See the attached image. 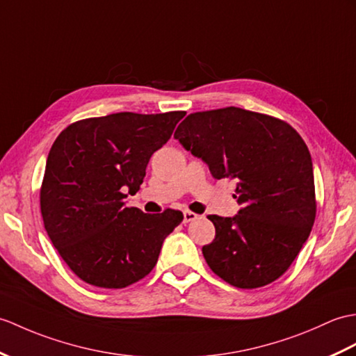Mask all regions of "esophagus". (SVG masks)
Returning <instances> with one entry per match:
<instances>
[{"label":"esophagus","mask_w":356,"mask_h":356,"mask_svg":"<svg viewBox=\"0 0 356 356\" xmlns=\"http://www.w3.org/2000/svg\"><path fill=\"white\" fill-rule=\"evenodd\" d=\"M197 213L191 212V211H184V222H189V221H194L197 220Z\"/></svg>","instance_id":"1"}]
</instances>
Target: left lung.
<instances>
[{"label": "left lung", "instance_id": "1", "mask_svg": "<svg viewBox=\"0 0 356 356\" xmlns=\"http://www.w3.org/2000/svg\"><path fill=\"white\" fill-rule=\"evenodd\" d=\"M175 138L213 179L236 180L241 209L208 217L216 239L202 252L211 270L247 290L282 276L316 220L312 161L300 135L268 115L225 107L188 115Z\"/></svg>", "mask_w": 356, "mask_h": 356}]
</instances>
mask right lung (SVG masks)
<instances>
[{
  "label": "right lung",
  "mask_w": 356,
  "mask_h": 356,
  "mask_svg": "<svg viewBox=\"0 0 356 356\" xmlns=\"http://www.w3.org/2000/svg\"><path fill=\"white\" fill-rule=\"evenodd\" d=\"M185 112L112 113L71 124L48 153L40 212L53 245L86 284L124 288L158 262L163 239L184 216L127 208L152 154L167 144Z\"/></svg>",
  "instance_id": "right-lung-1"
}]
</instances>
